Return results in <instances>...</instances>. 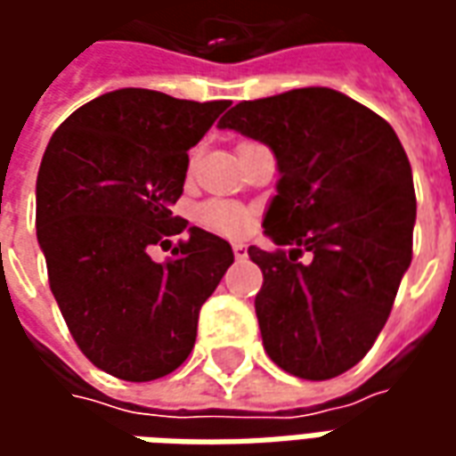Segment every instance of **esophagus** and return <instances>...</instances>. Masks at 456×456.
<instances>
[{
	"label": "esophagus",
	"mask_w": 456,
	"mask_h": 456,
	"mask_svg": "<svg viewBox=\"0 0 456 456\" xmlns=\"http://www.w3.org/2000/svg\"><path fill=\"white\" fill-rule=\"evenodd\" d=\"M234 256H237V258H247L248 256L247 247H244V244H234Z\"/></svg>",
	"instance_id": "1"
}]
</instances>
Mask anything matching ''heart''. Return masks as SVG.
Masks as SVG:
<instances>
[{"label":"heart","mask_w":456,"mask_h":456,"mask_svg":"<svg viewBox=\"0 0 456 456\" xmlns=\"http://www.w3.org/2000/svg\"><path fill=\"white\" fill-rule=\"evenodd\" d=\"M200 222L217 234H244L248 217L241 209L224 205V202H208L200 208Z\"/></svg>","instance_id":"b5f03b06"}]
</instances>
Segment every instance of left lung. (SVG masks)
I'll use <instances>...</instances> for the list:
<instances>
[{
  "label": "left lung",
  "mask_w": 456,
  "mask_h": 456,
  "mask_svg": "<svg viewBox=\"0 0 456 456\" xmlns=\"http://www.w3.org/2000/svg\"><path fill=\"white\" fill-rule=\"evenodd\" d=\"M219 129L266 143L281 170L264 232L293 248L248 247L264 349L297 379H335L371 349L411 266V160L388 121L330 87L239 102Z\"/></svg>",
  "instance_id": "obj_1"
}]
</instances>
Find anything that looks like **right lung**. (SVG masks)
Returning a JSON list of instances; mask_svg holds the SVG:
<instances>
[{"label":"right lung","instance_id":"add662e5","mask_svg":"<svg viewBox=\"0 0 456 456\" xmlns=\"http://www.w3.org/2000/svg\"><path fill=\"white\" fill-rule=\"evenodd\" d=\"M227 100L192 102L141 87L114 90L55 129L36 180V237L65 325L90 362L124 381H153L188 359L202 303L234 251L190 227L166 264L149 248L188 222V151Z\"/></svg>","mask_w":456,"mask_h":456}]
</instances>
